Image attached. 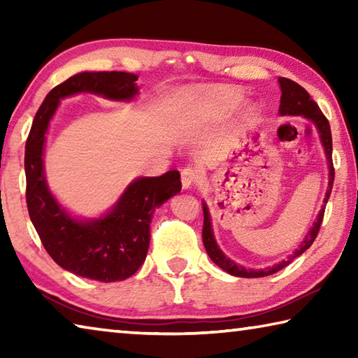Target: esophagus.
Instances as JSON below:
<instances>
[{
  "label": "esophagus",
  "mask_w": 358,
  "mask_h": 358,
  "mask_svg": "<svg viewBox=\"0 0 358 358\" xmlns=\"http://www.w3.org/2000/svg\"><path fill=\"white\" fill-rule=\"evenodd\" d=\"M199 180H201V173H199L197 169L186 167V169H183V171H181V185H183L185 189L196 185Z\"/></svg>",
  "instance_id": "34e87169"
}]
</instances>
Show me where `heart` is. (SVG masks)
I'll return each instance as SVG.
<instances>
[{"label":"heart","instance_id":"1","mask_svg":"<svg viewBox=\"0 0 358 358\" xmlns=\"http://www.w3.org/2000/svg\"><path fill=\"white\" fill-rule=\"evenodd\" d=\"M191 99L197 102L205 112L221 115L238 107L243 101V93L234 87H216L207 93L192 94Z\"/></svg>","mask_w":358,"mask_h":358}]
</instances>
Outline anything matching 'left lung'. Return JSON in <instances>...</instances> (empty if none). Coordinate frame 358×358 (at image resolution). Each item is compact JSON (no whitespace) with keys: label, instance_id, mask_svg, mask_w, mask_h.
Masks as SVG:
<instances>
[{"label":"left lung","instance_id":"left-lung-1","mask_svg":"<svg viewBox=\"0 0 358 358\" xmlns=\"http://www.w3.org/2000/svg\"><path fill=\"white\" fill-rule=\"evenodd\" d=\"M280 87H281V104H280V113L281 115H301L308 120H311L314 124H316L320 142L324 145L325 155H327V161H329V171H330V177H329V187H327L325 192V199H324V207L320 210V213L317 216V221L314 222V226L311 227L310 232L306 234L305 240L301 241V245L299 250H295V252L290 256L287 260H282V262L276 264L275 266H268V268H262V270H248L243 268L230 260L226 254H224L220 246L216 245V240L213 237V230H211V221H210V213L207 205L203 203V229H202V240H203V246L207 250L210 259L213 262L221 266L224 271L234 275V276H240V278H262V276H268L273 275L276 271L282 270L284 266H287L295 257H299L300 254L305 252L308 248L313 245V241L316 240L320 224H322L324 220V211H325V205L329 202V197L331 194V187H333V180H335V169H333V161H331V131H330V124L329 120L325 118V115L320 110L319 106L311 99L310 93L306 92L305 88L300 87L299 83H295L294 80L286 77H280Z\"/></svg>","mask_w":358,"mask_h":358}]
</instances>
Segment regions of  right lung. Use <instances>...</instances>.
<instances>
[{"label":"right lung","instance_id":"right-lung-1","mask_svg":"<svg viewBox=\"0 0 358 358\" xmlns=\"http://www.w3.org/2000/svg\"><path fill=\"white\" fill-rule=\"evenodd\" d=\"M137 76L129 72H80L57 85L36 112L25 145L27 205L31 222L55 262L77 276L101 282L123 281L141 268L150 246V224L157 207L181 191L178 171L137 178L126 187L110 213L78 221L62 208L47 187L44 142L59 99L94 93L129 101L137 94Z\"/></svg>","mask_w":358,"mask_h":358}]
</instances>
